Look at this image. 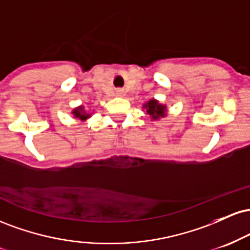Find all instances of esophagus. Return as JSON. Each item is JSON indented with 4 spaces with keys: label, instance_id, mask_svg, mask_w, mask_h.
Wrapping results in <instances>:
<instances>
[{
    "label": "esophagus",
    "instance_id": "34e87169",
    "mask_svg": "<svg viewBox=\"0 0 250 250\" xmlns=\"http://www.w3.org/2000/svg\"><path fill=\"white\" fill-rule=\"evenodd\" d=\"M116 95L117 96H122L123 95V90H122V89H117V90H116Z\"/></svg>",
    "mask_w": 250,
    "mask_h": 250
}]
</instances>
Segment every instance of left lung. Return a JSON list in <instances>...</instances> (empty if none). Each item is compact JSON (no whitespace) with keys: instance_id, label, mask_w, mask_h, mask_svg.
<instances>
[{"instance_id":"1","label":"left lung","mask_w":250,"mask_h":250,"mask_svg":"<svg viewBox=\"0 0 250 250\" xmlns=\"http://www.w3.org/2000/svg\"><path fill=\"white\" fill-rule=\"evenodd\" d=\"M145 108H147V113L153 117V120L159 119V117H163L166 115V105L159 104V102L155 100H150L147 104H145Z\"/></svg>"}]
</instances>
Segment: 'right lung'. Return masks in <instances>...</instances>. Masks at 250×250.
I'll return each mask as SVG.
<instances>
[{
	"label": "right lung",
	"instance_id": "1",
	"mask_svg": "<svg viewBox=\"0 0 250 250\" xmlns=\"http://www.w3.org/2000/svg\"><path fill=\"white\" fill-rule=\"evenodd\" d=\"M73 113H74V115H75V117H79V119H81V120H85L90 116L89 114H87L84 110H83V107L76 108Z\"/></svg>",
	"mask_w": 250,
	"mask_h": 250
}]
</instances>
